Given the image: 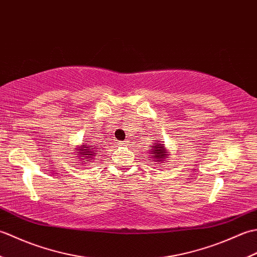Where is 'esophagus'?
I'll return each instance as SVG.
<instances>
[{
	"label": "esophagus",
	"mask_w": 257,
	"mask_h": 257,
	"mask_svg": "<svg viewBox=\"0 0 257 257\" xmlns=\"http://www.w3.org/2000/svg\"><path fill=\"white\" fill-rule=\"evenodd\" d=\"M120 146H127L128 145V141H120Z\"/></svg>",
	"instance_id": "esophagus-1"
}]
</instances>
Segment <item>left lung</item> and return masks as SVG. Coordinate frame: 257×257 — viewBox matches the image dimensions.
Masks as SVG:
<instances>
[{"instance_id": "8db88e82", "label": "left lung", "mask_w": 257, "mask_h": 257, "mask_svg": "<svg viewBox=\"0 0 257 257\" xmlns=\"http://www.w3.org/2000/svg\"><path fill=\"white\" fill-rule=\"evenodd\" d=\"M148 155L150 156L152 161L156 162V165H161V163H165L167 158L170 156V152L167 150L165 143L157 140L154 146H149Z\"/></svg>"}]
</instances>
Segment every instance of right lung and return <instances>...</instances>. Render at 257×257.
Returning <instances> with one entry per match:
<instances>
[{"instance_id": "right-lung-1", "label": "right lung", "mask_w": 257, "mask_h": 257, "mask_svg": "<svg viewBox=\"0 0 257 257\" xmlns=\"http://www.w3.org/2000/svg\"><path fill=\"white\" fill-rule=\"evenodd\" d=\"M76 149V156H77L78 158L77 159H80L81 162L84 163V165H88V163H91L92 161H94L95 157L97 156L98 154V149L92 148L91 146H87V144H81L79 147H77Z\"/></svg>"}]
</instances>
